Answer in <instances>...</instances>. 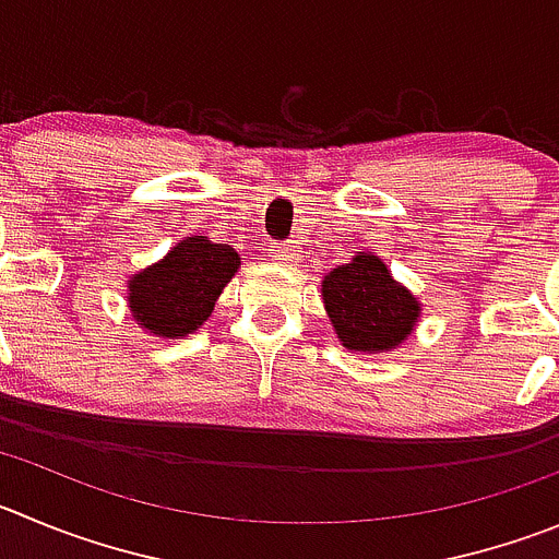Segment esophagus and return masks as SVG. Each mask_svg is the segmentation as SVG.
<instances>
[{
  "label": "esophagus",
  "mask_w": 559,
  "mask_h": 559,
  "mask_svg": "<svg viewBox=\"0 0 559 559\" xmlns=\"http://www.w3.org/2000/svg\"><path fill=\"white\" fill-rule=\"evenodd\" d=\"M270 253H273L275 262H292L297 255L295 245H286V242H270Z\"/></svg>",
  "instance_id": "1"
}]
</instances>
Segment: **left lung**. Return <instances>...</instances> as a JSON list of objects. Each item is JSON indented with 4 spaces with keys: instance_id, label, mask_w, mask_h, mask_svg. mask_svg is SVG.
<instances>
[{
    "instance_id": "obj_1",
    "label": "left lung",
    "mask_w": 559,
    "mask_h": 559,
    "mask_svg": "<svg viewBox=\"0 0 559 559\" xmlns=\"http://www.w3.org/2000/svg\"><path fill=\"white\" fill-rule=\"evenodd\" d=\"M322 304L338 342L353 353L394 350L414 333L421 304L374 253L353 255L322 278Z\"/></svg>"
}]
</instances>
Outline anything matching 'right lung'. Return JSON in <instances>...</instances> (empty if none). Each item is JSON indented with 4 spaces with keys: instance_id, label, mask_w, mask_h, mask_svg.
Segmentation results:
<instances>
[{
    "instance_id": "obj_1",
    "label": "right lung",
    "mask_w": 559,
    "mask_h": 559,
    "mask_svg": "<svg viewBox=\"0 0 559 559\" xmlns=\"http://www.w3.org/2000/svg\"><path fill=\"white\" fill-rule=\"evenodd\" d=\"M239 270L231 245L187 237L162 262L129 281V309L140 328L162 338H179L209 320L223 286Z\"/></svg>"
}]
</instances>
